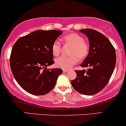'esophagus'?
Returning <instances> with one entry per match:
<instances>
[{
    "label": "esophagus",
    "mask_w": 126,
    "mask_h": 126,
    "mask_svg": "<svg viewBox=\"0 0 126 126\" xmlns=\"http://www.w3.org/2000/svg\"><path fill=\"white\" fill-rule=\"evenodd\" d=\"M68 72V70H66V69H63V73H66V72Z\"/></svg>",
    "instance_id": "1"
}]
</instances>
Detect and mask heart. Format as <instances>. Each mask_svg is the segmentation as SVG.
Masks as SVG:
<instances>
[{
	"instance_id": "1",
	"label": "heart",
	"mask_w": 126,
	"mask_h": 126,
	"mask_svg": "<svg viewBox=\"0 0 126 126\" xmlns=\"http://www.w3.org/2000/svg\"><path fill=\"white\" fill-rule=\"evenodd\" d=\"M63 41L65 44L72 47L70 52L71 57L64 56L55 60V65L63 69H69L77 64L78 60H83L88 57L89 52V46L85 41L83 37L77 33H70L63 37ZM61 50V44L58 40H55L51 46V51L54 56L60 55Z\"/></svg>"
}]
</instances>
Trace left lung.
<instances>
[{"label":"left lung","mask_w":126,"mask_h":126,"mask_svg":"<svg viewBox=\"0 0 126 126\" xmlns=\"http://www.w3.org/2000/svg\"><path fill=\"white\" fill-rule=\"evenodd\" d=\"M88 37L89 52L80 66L87 70H77V78L71 81L73 88L80 94L93 95L106 86L116 63V51L110 41L100 32L91 29L80 30Z\"/></svg>","instance_id":"8db88e82"}]
</instances>
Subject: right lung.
<instances>
[{"label":"right lung","mask_w":126,"mask_h":126,"mask_svg":"<svg viewBox=\"0 0 126 126\" xmlns=\"http://www.w3.org/2000/svg\"><path fill=\"white\" fill-rule=\"evenodd\" d=\"M63 32L37 30L17 40L12 48L10 64L15 79L24 91L44 95L55 86L60 68L47 69L54 63L51 46Z\"/></svg>","instance_id":"add662e5"}]
</instances>
